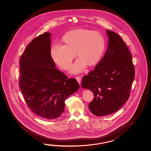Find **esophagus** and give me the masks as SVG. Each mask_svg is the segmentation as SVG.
Returning <instances> with one entry per match:
<instances>
[{
  "instance_id": "esophagus-1",
  "label": "esophagus",
  "mask_w": 151,
  "mask_h": 151,
  "mask_svg": "<svg viewBox=\"0 0 151 151\" xmlns=\"http://www.w3.org/2000/svg\"><path fill=\"white\" fill-rule=\"evenodd\" d=\"M76 79L77 81L78 82L79 84H81V79H82L81 77L77 76L76 77Z\"/></svg>"
}]
</instances>
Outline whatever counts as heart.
<instances>
[{
    "label": "heart",
    "instance_id": "obj_1",
    "mask_svg": "<svg viewBox=\"0 0 151 151\" xmlns=\"http://www.w3.org/2000/svg\"><path fill=\"white\" fill-rule=\"evenodd\" d=\"M64 46L53 45L50 54L55 64L68 70L77 56L79 58L72 68L73 73L82 72L86 65L91 67L101 60L105 48L103 36L98 32L79 28L66 32L62 38Z\"/></svg>",
    "mask_w": 151,
    "mask_h": 151
}]
</instances>
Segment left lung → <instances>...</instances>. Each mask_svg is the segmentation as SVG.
Instances as JSON below:
<instances>
[{
  "instance_id": "8db88e82",
  "label": "left lung",
  "mask_w": 151,
  "mask_h": 151,
  "mask_svg": "<svg viewBox=\"0 0 151 151\" xmlns=\"http://www.w3.org/2000/svg\"><path fill=\"white\" fill-rule=\"evenodd\" d=\"M109 46L95 69L85 75L82 87L91 91L88 105L93 114L105 116L118 111L127 101L135 77L132 57L126 43L116 33L107 30Z\"/></svg>"
}]
</instances>
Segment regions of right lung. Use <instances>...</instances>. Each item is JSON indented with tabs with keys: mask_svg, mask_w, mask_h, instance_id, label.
<instances>
[{
	"mask_svg": "<svg viewBox=\"0 0 151 151\" xmlns=\"http://www.w3.org/2000/svg\"><path fill=\"white\" fill-rule=\"evenodd\" d=\"M50 33L45 32L28 45L20 58L19 84L32 111L42 119L60 117L65 101L77 91L79 85L56 68L50 51Z\"/></svg>",
	"mask_w": 151,
	"mask_h": 151,
	"instance_id": "add662e5",
	"label": "right lung"
}]
</instances>
